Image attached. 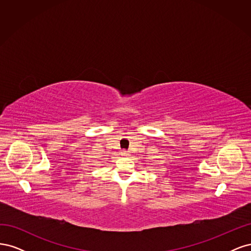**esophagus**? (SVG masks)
<instances>
[{
  "label": "esophagus",
  "instance_id": "34e87169",
  "mask_svg": "<svg viewBox=\"0 0 251 251\" xmlns=\"http://www.w3.org/2000/svg\"><path fill=\"white\" fill-rule=\"evenodd\" d=\"M121 155H123V156H127V153H126V151H121Z\"/></svg>",
  "mask_w": 251,
  "mask_h": 251
}]
</instances>
